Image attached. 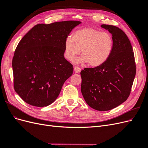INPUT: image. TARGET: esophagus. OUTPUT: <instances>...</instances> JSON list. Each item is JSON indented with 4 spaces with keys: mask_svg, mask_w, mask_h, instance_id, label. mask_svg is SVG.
Here are the masks:
<instances>
[{
    "mask_svg": "<svg viewBox=\"0 0 148 148\" xmlns=\"http://www.w3.org/2000/svg\"><path fill=\"white\" fill-rule=\"evenodd\" d=\"M80 71H81V69H80V67H79L78 66H75L74 67V71L75 73H78Z\"/></svg>",
    "mask_w": 148,
    "mask_h": 148,
    "instance_id": "1",
    "label": "esophagus"
}]
</instances>
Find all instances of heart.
<instances>
[{"label": "heart", "instance_id": "b5f03b06", "mask_svg": "<svg viewBox=\"0 0 148 148\" xmlns=\"http://www.w3.org/2000/svg\"><path fill=\"white\" fill-rule=\"evenodd\" d=\"M114 41L110 33L87 27L75 31L72 37H67L64 43L66 59L73 61L81 51L77 60L88 62L91 66H99L109 59L113 50Z\"/></svg>", "mask_w": 148, "mask_h": 148}]
</instances>
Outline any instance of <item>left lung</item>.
Returning <instances> with one entry per match:
<instances>
[{"label": "left lung", "instance_id": "8db88e82", "mask_svg": "<svg viewBox=\"0 0 148 148\" xmlns=\"http://www.w3.org/2000/svg\"><path fill=\"white\" fill-rule=\"evenodd\" d=\"M101 27L112 34L113 50L102 65L82 70L81 91L89 106L106 111L128 99L136 70L132 44L124 31L113 25H102Z\"/></svg>", "mask_w": 148, "mask_h": 148}]
</instances>
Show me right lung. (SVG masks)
<instances>
[{"label": "right lung", "instance_id": "1", "mask_svg": "<svg viewBox=\"0 0 148 148\" xmlns=\"http://www.w3.org/2000/svg\"><path fill=\"white\" fill-rule=\"evenodd\" d=\"M79 21L38 24L23 37L12 59L13 87L25 102L50 105L73 68L64 56L66 38Z\"/></svg>", "mask_w": 148, "mask_h": 148}]
</instances>
